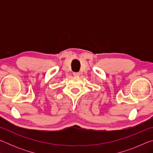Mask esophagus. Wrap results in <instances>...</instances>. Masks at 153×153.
Wrapping results in <instances>:
<instances>
[{
	"label": "esophagus",
	"mask_w": 153,
	"mask_h": 153,
	"mask_svg": "<svg viewBox=\"0 0 153 153\" xmlns=\"http://www.w3.org/2000/svg\"><path fill=\"white\" fill-rule=\"evenodd\" d=\"M74 76H79V73H77V72H75V73H74Z\"/></svg>",
	"instance_id": "esophagus-1"
}]
</instances>
